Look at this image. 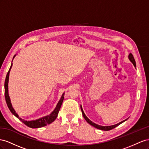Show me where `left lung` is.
<instances>
[{"instance_id":"left-lung-1","label":"left lung","mask_w":149,"mask_h":149,"mask_svg":"<svg viewBox=\"0 0 149 149\" xmlns=\"http://www.w3.org/2000/svg\"><path fill=\"white\" fill-rule=\"evenodd\" d=\"M128 57H129V58L130 61L133 63L135 67H136L135 61V59H134V56H133V55L130 53V54L129 55ZM80 109H81V110H82V115H83L84 118H85V119H86V120L88 123V124H91V125L93 126L94 127H95V128L98 129H100V130H112V129H114L115 127H117L118 125H119L120 124H122V123H123V122H125V120H127V119H125V120H123V121H122V122H119V123H118V124H116V125H110V126H102V125H98V124H95V123H93V122H92L90 119H89V118H88V117L86 116V114L84 113V110H83V109H82V107L81 105H80Z\"/></svg>"}]
</instances>
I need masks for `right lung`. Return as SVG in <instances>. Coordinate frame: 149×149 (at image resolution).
Here are the masks:
<instances>
[{
    "mask_svg": "<svg viewBox=\"0 0 149 149\" xmlns=\"http://www.w3.org/2000/svg\"><path fill=\"white\" fill-rule=\"evenodd\" d=\"M15 55L14 56V57H13V58L15 57ZM12 63L11 66H10V69H9V70L8 71L7 74L6 80H5V84H4V88H5L6 101V103H7L8 107V109H9V110H10V112H12V113L14 114L16 117H17L19 119L21 122H22L25 125H26L27 126L31 127V128H33V129L40 128V127H44L47 125L51 124V123L53 122L55 120H56V118H57V117L58 116L59 110H60V109H61L62 104L63 102V99H64V96H63V95H64V93H63L60 100L58 101V104H57L56 107L55 108V109L53 110V112L51 113L50 114H49V116H47L43 117L42 118H39V119H37L36 120L27 121V120H25L22 119V118H21L19 117L18 114L16 113V112L15 111V110L14 109V108L12 107V105L11 102H10V97H9V95H8V79H9V73H10V69L12 68Z\"/></svg>",
    "mask_w": 149,
    "mask_h": 149,
    "instance_id": "right-lung-1",
    "label": "right lung"
}]
</instances>
